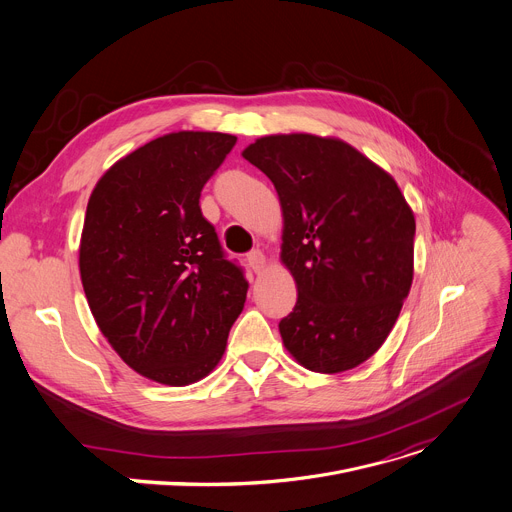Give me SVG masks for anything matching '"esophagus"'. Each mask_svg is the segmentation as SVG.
Masks as SVG:
<instances>
[{
	"label": "esophagus",
	"mask_w": 512,
	"mask_h": 512,
	"mask_svg": "<svg viewBox=\"0 0 512 512\" xmlns=\"http://www.w3.org/2000/svg\"><path fill=\"white\" fill-rule=\"evenodd\" d=\"M247 261H249V267H251L255 273H261L263 267H265V255H263L259 249L251 251V253L247 255Z\"/></svg>",
	"instance_id": "34e87169"
}]
</instances>
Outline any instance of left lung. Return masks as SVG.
<instances>
[{"instance_id": "8db88e82", "label": "left lung", "mask_w": 512, "mask_h": 512, "mask_svg": "<svg viewBox=\"0 0 512 512\" xmlns=\"http://www.w3.org/2000/svg\"><path fill=\"white\" fill-rule=\"evenodd\" d=\"M243 157L280 196L282 261L296 280L280 320L310 371L339 374L374 355L412 286L414 214L390 173L339 138L271 134Z\"/></svg>"}]
</instances>
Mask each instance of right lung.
<instances>
[{"instance_id": "1", "label": "right lung", "mask_w": 512, "mask_h": 512, "mask_svg": "<svg viewBox=\"0 0 512 512\" xmlns=\"http://www.w3.org/2000/svg\"><path fill=\"white\" fill-rule=\"evenodd\" d=\"M235 143L222 132L159 136L114 163L87 202V304L124 363L159 384L208 376L245 306V273L200 210L202 188Z\"/></svg>"}]
</instances>
